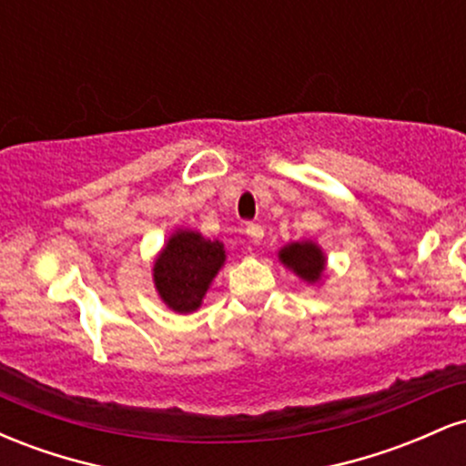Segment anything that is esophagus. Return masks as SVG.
Returning a JSON list of instances; mask_svg holds the SVG:
<instances>
[{"label":"esophagus","instance_id":"esophagus-1","mask_svg":"<svg viewBox=\"0 0 466 466\" xmlns=\"http://www.w3.org/2000/svg\"><path fill=\"white\" fill-rule=\"evenodd\" d=\"M245 232H248V237L254 240V243H260L265 237V229L258 226V223H248V228H245Z\"/></svg>","mask_w":466,"mask_h":466}]
</instances>
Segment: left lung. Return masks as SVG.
I'll list each match as a JSON object with an SVG mask.
<instances>
[{
	"label": "left lung",
	"instance_id": "obj_1",
	"mask_svg": "<svg viewBox=\"0 0 466 466\" xmlns=\"http://www.w3.org/2000/svg\"><path fill=\"white\" fill-rule=\"evenodd\" d=\"M278 260L293 276L313 287L322 285L326 274H329V258H326L322 245L313 238L289 240L278 249Z\"/></svg>",
	"mask_w": 466,
	"mask_h": 466
}]
</instances>
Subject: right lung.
<instances>
[{"instance_id": "add662e5", "label": "right lung", "mask_w": 466, "mask_h": 466, "mask_svg": "<svg viewBox=\"0 0 466 466\" xmlns=\"http://www.w3.org/2000/svg\"><path fill=\"white\" fill-rule=\"evenodd\" d=\"M228 260L223 240L188 228L173 229L153 260V285L173 313L199 311L208 289Z\"/></svg>"}]
</instances>
